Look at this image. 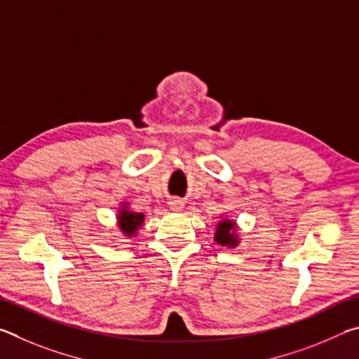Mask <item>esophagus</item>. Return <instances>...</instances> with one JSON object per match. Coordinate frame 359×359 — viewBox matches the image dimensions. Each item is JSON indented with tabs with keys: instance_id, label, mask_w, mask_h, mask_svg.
I'll return each mask as SVG.
<instances>
[{
	"instance_id": "obj_1",
	"label": "esophagus",
	"mask_w": 359,
	"mask_h": 359,
	"mask_svg": "<svg viewBox=\"0 0 359 359\" xmlns=\"http://www.w3.org/2000/svg\"><path fill=\"white\" fill-rule=\"evenodd\" d=\"M169 205H171V209L175 210V212L184 209V203H182L180 199H171V201H169Z\"/></svg>"
}]
</instances>
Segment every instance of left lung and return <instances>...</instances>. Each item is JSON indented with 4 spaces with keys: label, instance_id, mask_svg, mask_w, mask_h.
<instances>
[{
    "label": "left lung",
    "instance_id": "obj_1",
    "mask_svg": "<svg viewBox=\"0 0 359 359\" xmlns=\"http://www.w3.org/2000/svg\"><path fill=\"white\" fill-rule=\"evenodd\" d=\"M215 241L223 247H236L238 244V236H236V223L231 220H222L218 223L217 233H215Z\"/></svg>",
    "mask_w": 359,
    "mask_h": 359
}]
</instances>
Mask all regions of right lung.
<instances>
[{"label":"right lung","mask_w":359,"mask_h":359,"mask_svg":"<svg viewBox=\"0 0 359 359\" xmlns=\"http://www.w3.org/2000/svg\"><path fill=\"white\" fill-rule=\"evenodd\" d=\"M144 214H136V212H130L126 205H121L120 215H118V226L121 233L126 236H133L137 231V228L142 226Z\"/></svg>","instance_id":"1"}]
</instances>
